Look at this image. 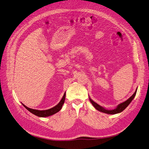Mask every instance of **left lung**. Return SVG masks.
Instances as JSON below:
<instances>
[{
    "label": "left lung",
    "mask_w": 149,
    "mask_h": 149,
    "mask_svg": "<svg viewBox=\"0 0 149 149\" xmlns=\"http://www.w3.org/2000/svg\"><path fill=\"white\" fill-rule=\"evenodd\" d=\"M137 89L136 90L134 93L132 95V96L131 97H130V98L128 99L127 100H126L125 102H123V103H121L120 104H119L117 106L116 109H114V110H106V109H104V107H102L100 105H99V104H97V103H95V102H94L91 99L89 98V100L91 102V104H92V105H93L95 108V109H97V110H99L101 112L105 113H107V114H112V115L113 114H116V113H120V112L123 111L126 109V108L128 105H129V104L131 103V101L133 100V99H134V97L136 96V92H137Z\"/></svg>",
    "instance_id": "left-lung-1"
}]
</instances>
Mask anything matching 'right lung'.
I'll list each match as a JSON object with an SVG mask.
<instances>
[{
    "label": "right lung",
    "instance_id": "obj_1",
    "mask_svg": "<svg viewBox=\"0 0 149 149\" xmlns=\"http://www.w3.org/2000/svg\"><path fill=\"white\" fill-rule=\"evenodd\" d=\"M65 92L62 97V99H61L60 102L57 105L52 108V109L45 110H38L32 109H30V108L27 107L26 106H25L24 104H22L26 108V109L31 113H32L33 114L36 115L38 116H39V117H47V116L52 115L58 112L61 110V108H62V106L65 102Z\"/></svg>",
    "mask_w": 149,
    "mask_h": 149
}]
</instances>
